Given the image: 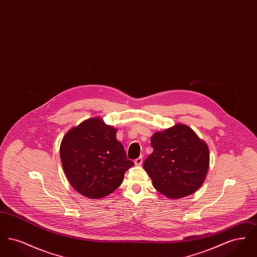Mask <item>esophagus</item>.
Listing matches in <instances>:
<instances>
[{"label": "esophagus", "instance_id": "34e87169", "mask_svg": "<svg viewBox=\"0 0 257 257\" xmlns=\"http://www.w3.org/2000/svg\"><path fill=\"white\" fill-rule=\"evenodd\" d=\"M143 156H140L139 158H137V159L135 160V165L136 166H141L142 164H143Z\"/></svg>", "mask_w": 257, "mask_h": 257}]
</instances>
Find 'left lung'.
<instances>
[{
  "instance_id": "8db88e82",
  "label": "left lung",
  "mask_w": 257,
  "mask_h": 257,
  "mask_svg": "<svg viewBox=\"0 0 257 257\" xmlns=\"http://www.w3.org/2000/svg\"><path fill=\"white\" fill-rule=\"evenodd\" d=\"M153 152L144 163L154 188L169 198L192 195L202 185L209 168V150L183 124L152 136Z\"/></svg>"
}]
</instances>
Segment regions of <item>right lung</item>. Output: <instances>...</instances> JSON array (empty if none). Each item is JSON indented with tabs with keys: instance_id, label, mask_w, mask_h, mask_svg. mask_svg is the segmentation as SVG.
<instances>
[{
	"instance_id": "1",
	"label": "right lung",
	"mask_w": 257,
	"mask_h": 257,
	"mask_svg": "<svg viewBox=\"0 0 257 257\" xmlns=\"http://www.w3.org/2000/svg\"><path fill=\"white\" fill-rule=\"evenodd\" d=\"M115 134L116 129L100 118H90L63 137L60 149L63 171L80 194L89 198L110 195L134 166Z\"/></svg>"
}]
</instances>
